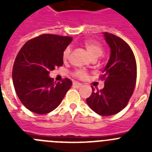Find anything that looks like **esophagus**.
Instances as JSON below:
<instances>
[{
  "label": "esophagus",
  "instance_id": "obj_1",
  "mask_svg": "<svg viewBox=\"0 0 152 152\" xmlns=\"http://www.w3.org/2000/svg\"><path fill=\"white\" fill-rule=\"evenodd\" d=\"M73 87L74 88H80V87H82V84L77 82V81H75V82L73 83Z\"/></svg>",
  "mask_w": 152,
  "mask_h": 152
}]
</instances>
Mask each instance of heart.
I'll return each mask as SVG.
<instances>
[{
  "instance_id": "1",
  "label": "heart",
  "mask_w": 152,
  "mask_h": 152,
  "mask_svg": "<svg viewBox=\"0 0 152 152\" xmlns=\"http://www.w3.org/2000/svg\"><path fill=\"white\" fill-rule=\"evenodd\" d=\"M84 45L86 48V49L88 50V53L91 55V57L93 58H98L100 57L102 54H103V46L100 43H99L98 42L94 41V40L92 39H88L85 40L84 42ZM70 53H71V49L70 47H67L66 49L63 51L62 53V58L64 61H67L69 58ZM75 75L76 77H77L78 78L80 79H84L87 77V72L84 70L78 69L75 72Z\"/></svg>"
}]
</instances>
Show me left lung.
<instances>
[{"label":"left lung","instance_id":"left-lung-1","mask_svg":"<svg viewBox=\"0 0 152 152\" xmlns=\"http://www.w3.org/2000/svg\"><path fill=\"white\" fill-rule=\"evenodd\" d=\"M111 54L100 79L104 88L94 91L92 88L87 103L100 116H112L126 107L133 94L137 77L136 61L129 45L121 38L104 33Z\"/></svg>","mask_w":152,"mask_h":152}]
</instances>
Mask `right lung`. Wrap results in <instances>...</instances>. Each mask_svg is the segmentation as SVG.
Instances as JSON below:
<instances>
[{"label": "right lung", "mask_w": 152, "mask_h": 152, "mask_svg": "<svg viewBox=\"0 0 152 152\" xmlns=\"http://www.w3.org/2000/svg\"><path fill=\"white\" fill-rule=\"evenodd\" d=\"M72 41L71 36L42 34L29 40L18 52L13 63L12 78L21 103L31 112L46 114L57 108L72 80L55 83L49 74L62 66L63 51Z\"/></svg>", "instance_id": "right-lung-1"}]
</instances>
